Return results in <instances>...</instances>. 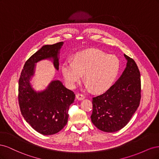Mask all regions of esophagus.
<instances>
[{
  "label": "esophagus",
  "mask_w": 159,
  "mask_h": 159,
  "mask_svg": "<svg viewBox=\"0 0 159 159\" xmlns=\"http://www.w3.org/2000/svg\"><path fill=\"white\" fill-rule=\"evenodd\" d=\"M84 98H85V96L84 95H82V94L78 93V94L76 95V99H78V101L83 100V99H84Z\"/></svg>",
  "instance_id": "esophagus-1"
}]
</instances>
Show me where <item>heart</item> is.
Listing matches in <instances>:
<instances>
[{
  "mask_svg": "<svg viewBox=\"0 0 159 159\" xmlns=\"http://www.w3.org/2000/svg\"><path fill=\"white\" fill-rule=\"evenodd\" d=\"M120 68L121 63L115 56L89 48L76 53L74 61H65L61 66V72L68 87L75 88L84 74L85 89L102 93L111 87Z\"/></svg>",
  "mask_w": 159,
  "mask_h": 159,
  "instance_id": "heart-1",
  "label": "heart"
}]
</instances>
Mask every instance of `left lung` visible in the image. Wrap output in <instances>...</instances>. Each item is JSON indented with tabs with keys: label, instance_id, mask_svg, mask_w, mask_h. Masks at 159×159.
<instances>
[{
	"label": "left lung",
	"instance_id": "1",
	"mask_svg": "<svg viewBox=\"0 0 159 159\" xmlns=\"http://www.w3.org/2000/svg\"><path fill=\"white\" fill-rule=\"evenodd\" d=\"M124 56L127 65L120 78L106 92L93 98L91 121L104 132L113 133L123 128L140 103V72L135 61Z\"/></svg>",
	"mask_w": 159,
	"mask_h": 159
}]
</instances>
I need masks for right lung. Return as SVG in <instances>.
<instances>
[{
  "instance_id": "obj_1",
  "label": "right lung",
  "mask_w": 159,
  "mask_h": 159,
  "mask_svg": "<svg viewBox=\"0 0 159 159\" xmlns=\"http://www.w3.org/2000/svg\"><path fill=\"white\" fill-rule=\"evenodd\" d=\"M63 44L61 42L43 46L26 61L19 79L18 102L22 116L35 131L44 135L56 134L66 126L75 94L60 80H53L42 91L34 89L31 81L38 61L50 60L59 70L60 51Z\"/></svg>"
}]
</instances>
